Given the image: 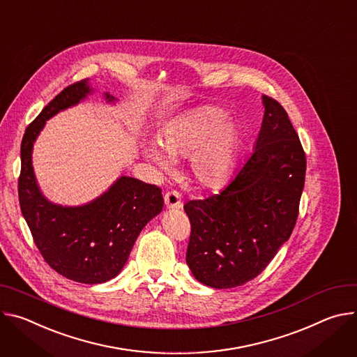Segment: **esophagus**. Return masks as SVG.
<instances>
[{
    "label": "esophagus",
    "instance_id": "obj_1",
    "mask_svg": "<svg viewBox=\"0 0 357 357\" xmlns=\"http://www.w3.org/2000/svg\"><path fill=\"white\" fill-rule=\"evenodd\" d=\"M165 204L169 210H180L183 207L180 194L177 191H169L165 195Z\"/></svg>",
    "mask_w": 357,
    "mask_h": 357
}]
</instances>
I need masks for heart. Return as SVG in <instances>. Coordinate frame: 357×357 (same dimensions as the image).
I'll use <instances>...</instances> for the list:
<instances>
[{
    "mask_svg": "<svg viewBox=\"0 0 357 357\" xmlns=\"http://www.w3.org/2000/svg\"><path fill=\"white\" fill-rule=\"evenodd\" d=\"M147 143L144 155L163 172L173 160L190 157V174L203 190H221L231 178L240 144V129L215 106H199L172 121L158 139Z\"/></svg>",
    "mask_w": 357,
    "mask_h": 357,
    "instance_id": "obj_1",
    "label": "heart"
}]
</instances>
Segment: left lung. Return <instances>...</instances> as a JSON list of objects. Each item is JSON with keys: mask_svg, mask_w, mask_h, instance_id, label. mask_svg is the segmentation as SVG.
<instances>
[{"mask_svg": "<svg viewBox=\"0 0 357 357\" xmlns=\"http://www.w3.org/2000/svg\"><path fill=\"white\" fill-rule=\"evenodd\" d=\"M254 151L220 194L184 206L191 222L185 262L215 289L258 276L289 240L298 218L306 158L285 109L262 95Z\"/></svg>", "mask_w": 357, "mask_h": 357, "instance_id": "obj_1", "label": "left lung"}]
</instances>
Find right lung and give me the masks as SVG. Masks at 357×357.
Here are the masks:
<instances>
[{
	"mask_svg": "<svg viewBox=\"0 0 357 357\" xmlns=\"http://www.w3.org/2000/svg\"><path fill=\"white\" fill-rule=\"evenodd\" d=\"M89 79L73 84L52 99L26 128L21 143L18 195L22 215L48 265L81 284H103L122 271L146 224L163 210L162 190L121 176L96 199L62 206L47 199L32 166L33 144L47 121L95 93ZM107 105L117 99L103 92Z\"/></svg>",
	"mask_w": 357,
	"mask_h": 357,
	"instance_id": "1",
	"label": "right lung"
}]
</instances>
